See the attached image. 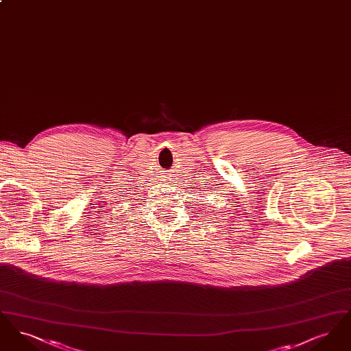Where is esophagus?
Here are the masks:
<instances>
[{
    "label": "esophagus",
    "instance_id": "34e87169",
    "mask_svg": "<svg viewBox=\"0 0 351 351\" xmlns=\"http://www.w3.org/2000/svg\"><path fill=\"white\" fill-rule=\"evenodd\" d=\"M172 178H173V176H169V178H166L165 180H167V184H172V182H173V180H172Z\"/></svg>",
    "mask_w": 351,
    "mask_h": 351
}]
</instances>
